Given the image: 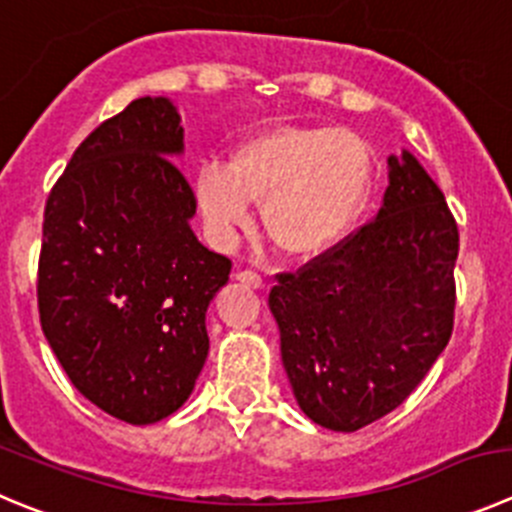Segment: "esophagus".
<instances>
[{"instance_id":"34e87169","label":"esophagus","mask_w":512,"mask_h":512,"mask_svg":"<svg viewBox=\"0 0 512 512\" xmlns=\"http://www.w3.org/2000/svg\"><path fill=\"white\" fill-rule=\"evenodd\" d=\"M234 278L240 280L242 285H247V288H255V290H260V288H265V280H262V275L260 272H255V270H237V275H234Z\"/></svg>"}]
</instances>
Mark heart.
<instances>
[{
	"instance_id": "1",
	"label": "heart",
	"mask_w": 512,
	"mask_h": 512,
	"mask_svg": "<svg viewBox=\"0 0 512 512\" xmlns=\"http://www.w3.org/2000/svg\"><path fill=\"white\" fill-rule=\"evenodd\" d=\"M369 191V146L338 126L267 128L234 146L227 166L209 161L194 176L199 212L217 237L245 227L255 202L270 242L290 257L336 245Z\"/></svg>"
}]
</instances>
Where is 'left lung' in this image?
I'll use <instances>...</instances> for the list:
<instances>
[{"mask_svg":"<svg viewBox=\"0 0 512 512\" xmlns=\"http://www.w3.org/2000/svg\"><path fill=\"white\" fill-rule=\"evenodd\" d=\"M389 169L376 219L275 275L267 300L300 409L336 432L394 412L455 326V217L412 154L391 156Z\"/></svg>","mask_w":512,"mask_h":512,"instance_id":"1","label":"left lung"}]
</instances>
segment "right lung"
Segmentation results:
<instances>
[{"mask_svg": "<svg viewBox=\"0 0 512 512\" xmlns=\"http://www.w3.org/2000/svg\"><path fill=\"white\" fill-rule=\"evenodd\" d=\"M166 98H138L100 123L52 186L37 308L75 389L105 414L154 424L189 399L209 353L207 308L232 260L189 219L197 197Z\"/></svg>", "mask_w": 512, "mask_h": 512, "instance_id": "1", "label": "right lung"}]
</instances>
